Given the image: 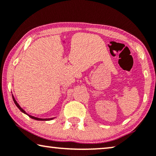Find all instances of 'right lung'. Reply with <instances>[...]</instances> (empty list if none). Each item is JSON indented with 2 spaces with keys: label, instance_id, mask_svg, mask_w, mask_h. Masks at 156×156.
I'll use <instances>...</instances> for the list:
<instances>
[{
  "label": "right lung",
  "instance_id": "add662e5",
  "mask_svg": "<svg viewBox=\"0 0 156 156\" xmlns=\"http://www.w3.org/2000/svg\"><path fill=\"white\" fill-rule=\"evenodd\" d=\"M12 99H13V101H14V103H15V104H16V106L17 107H18L19 109L20 110V112H23V113H24V114H27V116H28L30 118H31V119H35V120H37V121H50V120H52V119H54L55 117H54V118H50V119H41V118H37V117H35V116H31V115H29V114H27L26 112H25V111L24 110V109H23L22 108L20 107V106L18 104V102H17V101L16 100V99H15V97H14V96L12 94Z\"/></svg>",
  "mask_w": 156,
  "mask_h": 156
}]
</instances>
